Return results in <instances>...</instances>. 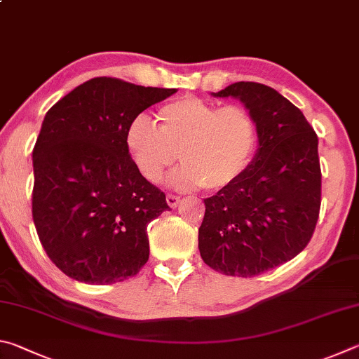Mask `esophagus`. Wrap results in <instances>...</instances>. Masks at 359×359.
<instances>
[{"label": "esophagus", "instance_id": "34e87169", "mask_svg": "<svg viewBox=\"0 0 359 359\" xmlns=\"http://www.w3.org/2000/svg\"><path fill=\"white\" fill-rule=\"evenodd\" d=\"M167 203H168L170 208H176V206H178V203H180V197L168 194V196H167Z\"/></svg>", "mask_w": 359, "mask_h": 359}]
</instances>
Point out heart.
I'll list each match as a JSON object with an SVG mask.
<instances>
[{"mask_svg":"<svg viewBox=\"0 0 359 359\" xmlns=\"http://www.w3.org/2000/svg\"><path fill=\"white\" fill-rule=\"evenodd\" d=\"M161 126L138 115L126 134V143L138 172L156 183L178 161L184 165L170 183L221 191L243 178L257 148V124L241 105L216 104L194 96L161 107Z\"/></svg>","mask_w":359,"mask_h":359,"instance_id":"heart-1","label":"heart"}]
</instances>
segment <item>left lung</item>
<instances>
[{
  "label": "left lung",
  "instance_id": "obj_1",
  "mask_svg": "<svg viewBox=\"0 0 359 359\" xmlns=\"http://www.w3.org/2000/svg\"><path fill=\"white\" fill-rule=\"evenodd\" d=\"M211 96L240 99L259 143L243 178L205 198L200 255L225 276L252 278L311 241L322 202L318 138L303 111L266 85L236 81Z\"/></svg>",
  "mask_w": 359,
  "mask_h": 359
}]
</instances>
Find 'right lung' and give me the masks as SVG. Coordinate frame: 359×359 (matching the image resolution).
Returning <instances> with one entry per match:
<instances>
[{"mask_svg": "<svg viewBox=\"0 0 359 359\" xmlns=\"http://www.w3.org/2000/svg\"><path fill=\"white\" fill-rule=\"evenodd\" d=\"M175 93L97 77L46 113L33 149V221L69 278L115 284L148 262L147 227L168 205L138 172L126 134L132 119Z\"/></svg>", "mask_w": 359, "mask_h": 359, "instance_id": "obj_1", "label": "right lung"}]
</instances>
